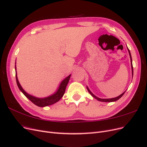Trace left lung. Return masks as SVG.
<instances>
[{"instance_id": "1", "label": "left lung", "mask_w": 147, "mask_h": 147, "mask_svg": "<svg viewBox=\"0 0 147 147\" xmlns=\"http://www.w3.org/2000/svg\"><path fill=\"white\" fill-rule=\"evenodd\" d=\"M128 51H129V56H130V58H131V66H132V76H133V66H132V57H131V53H130V51H129V50L128 49ZM87 90H88V92L90 93V94L93 97H94L95 99H96L97 100H99V101H101V102H114V101H117V100H118L119 99H120L121 98V97L123 96V94H124V92H124L123 93H122V94H121V95H119V96H118V97H115V98H112V99H100V98H99V97H96V96H94V94H92V93L90 91V90H89V88L87 87Z\"/></svg>"}]
</instances>
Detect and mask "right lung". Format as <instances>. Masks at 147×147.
<instances>
[{
	"instance_id": "1",
	"label": "right lung",
	"mask_w": 147,
	"mask_h": 147,
	"mask_svg": "<svg viewBox=\"0 0 147 147\" xmlns=\"http://www.w3.org/2000/svg\"><path fill=\"white\" fill-rule=\"evenodd\" d=\"M15 70H16V66H15ZM70 78V75H69V76L65 78L64 80L62 82V83H61L59 88L58 89L57 91L53 95L48 97H45V98H37V97H34L32 96H30L29 94H28L27 92H25L24 90L23 89V88L21 87V86L20 85V84L18 82V80L17 78V75H16V83L17 85L18 86L19 89L20 90V91L23 93L24 94V96L28 97V98L34 103L35 105H36L38 107H45V106H48L52 105L53 104L56 103V102H58L61 99V97H63L64 94V92L65 91V88L69 82V80Z\"/></svg>"
}]
</instances>
